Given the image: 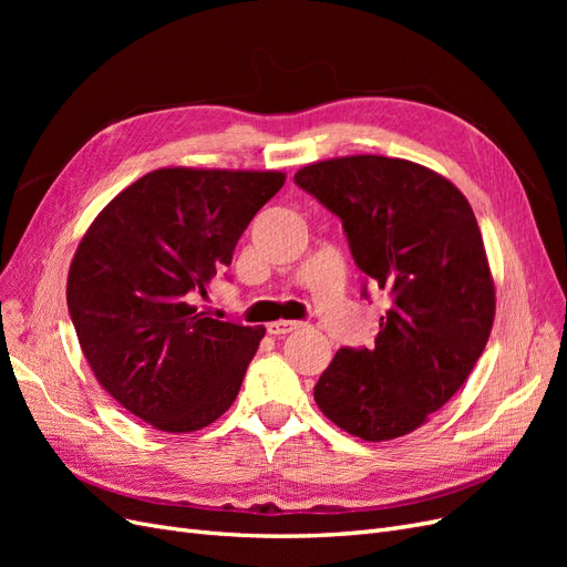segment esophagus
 <instances>
[{"mask_svg": "<svg viewBox=\"0 0 567 567\" xmlns=\"http://www.w3.org/2000/svg\"><path fill=\"white\" fill-rule=\"evenodd\" d=\"M300 329V321H290V319H279V321H271L267 326V331L271 336H286V333H293Z\"/></svg>", "mask_w": 567, "mask_h": 567, "instance_id": "1", "label": "esophagus"}]
</instances>
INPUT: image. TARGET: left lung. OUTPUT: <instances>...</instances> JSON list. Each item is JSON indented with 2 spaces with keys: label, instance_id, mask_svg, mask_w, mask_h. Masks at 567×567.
<instances>
[{
  "label": "left lung",
  "instance_id": "1",
  "mask_svg": "<svg viewBox=\"0 0 567 567\" xmlns=\"http://www.w3.org/2000/svg\"><path fill=\"white\" fill-rule=\"evenodd\" d=\"M296 184L340 217L357 267L390 296L375 346L340 348L315 400L367 442L414 433L466 383L494 323L471 203L433 169L385 156L305 165Z\"/></svg>",
  "mask_w": 567,
  "mask_h": 567
}]
</instances>
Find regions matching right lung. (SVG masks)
Segmentation results:
<instances>
[{"label": "right lung", "instance_id": "right-lung-1", "mask_svg": "<svg viewBox=\"0 0 567 567\" xmlns=\"http://www.w3.org/2000/svg\"><path fill=\"white\" fill-rule=\"evenodd\" d=\"M277 169L161 167L96 215L68 271V312L84 359L115 402L163 433H194L234 404L265 326L196 305Z\"/></svg>", "mask_w": 567, "mask_h": 567}]
</instances>
